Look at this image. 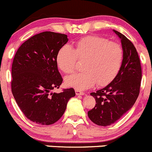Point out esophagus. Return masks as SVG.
Instances as JSON below:
<instances>
[{
	"label": "esophagus",
	"instance_id": "obj_1",
	"mask_svg": "<svg viewBox=\"0 0 152 152\" xmlns=\"http://www.w3.org/2000/svg\"><path fill=\"white\" fill-rule=\"evenodd\" d=\"M75 94H76V95H84V94H85V93L83 92V91H80V90L75 89Z\"/></svg>",
	"mask_w": 152,
	"mask_h": 152
}]
</instances>
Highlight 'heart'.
I'll return each mask as SVG.
<instances>
[{"instance_id": "b5f03b06", "label": "heart", "mask_w": 152, "mask_h": 152, "mask_svg": "<svg viewBox=\"0 0 152 152\" xmlns=\"http://www.w3.org/2000/svg\"><path fill=\"white\" fill-rule=\"evenodd\" d=\"M78 58L86 59L83 69L65 78L68 86L77 90H85L95 85L110 83L119 73L122 65L124 52L121 45L111 42L106 37L87 36L75 43V49L64 45L57 55V64L64 73L69 74L75 70Z\"/></svg>"}]
</instances>
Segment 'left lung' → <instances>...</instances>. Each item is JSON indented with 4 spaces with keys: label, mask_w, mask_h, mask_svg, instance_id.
<instances>
[{
    "label": "left lung",
    "mask_w": 152,
    "mask_h": 152,
    "mask_svg": "<svg viewBox=\"0 0 152 152\" xmlns=\"http://www.w3.org/2000/svg\"><path fill=\"white\" fill-rule=\"evenodd\" d=\"M121 39L124 58L119 73L104 88L91 92L95 106L88 112L89 119L102 126L113 124L133 106L137 99L142 79L140 61L136 48L123 34L114 30Z\"/></svg>",
    "instance_id": "1"
}]
</instances>
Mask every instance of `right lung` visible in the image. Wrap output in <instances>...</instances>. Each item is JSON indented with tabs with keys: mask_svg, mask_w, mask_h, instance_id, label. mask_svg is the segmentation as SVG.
I'll list each match as a JSON object with an SVG mask.
<instances>
[{
	"mask_svg": "<svg viewBox=\"0 0 152 152\" xmlns=\"http://www.w3.org/2000/svg\"><path fill=\"white\" fill-rule=\"evenodd\" d=\"M66 34L43 31L26 40L15 55L12 66V92L24 115L41 125L55 124L63 116L74 88H59L63 78L57 55L68 42Z\"/></svg>",
	"mask_w": 152,
	"mask_h": 152,
	"instance_id": "right-lung-1",
	"label": "right lung"
}]
</instances>
